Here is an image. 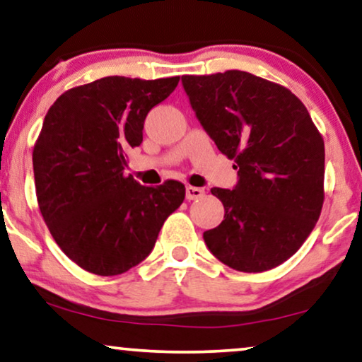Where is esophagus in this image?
<instances>
[{"instance_id":"1","label":"esophagus","mask_w":362,"mask_h":362,"mask_svg":"<svg viewBox=\"0 0 362 362\" xmlns=\"http://www.w3.org/2000/svg\"><path fill=\"white\" fill-rule=\"evenodd\" d=\"M203 195H204V190H203V188L187 185V199H188V202H192V199H198V198H202Z\"/></svg>"}]
</instances>
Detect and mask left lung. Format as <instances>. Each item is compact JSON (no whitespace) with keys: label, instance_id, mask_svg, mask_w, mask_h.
I'll list each match as a JSON object with an SVG mask.
<instances>
[{"label":"left lung","instance_id":"left-lung-1","mask_svg":"<svg viewBox=\"0 0 362 362\" xmlns=\"http://www.w3.org/2000/svg\"><path fill=\"white\" fill-rule=\"evenodd\" d=\"M192 109L216 146L234 159V190L211 188L224 219L203 234L224 265L262 273L300 249L320 218L325 146L305 105L255 74L182 76Z\"/></svg>","mask_w":362,"mask_h":362}]
</instances>
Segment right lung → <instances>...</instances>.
<instances>
[{
	"label": "right lung",
	"mask_w": 362,
	"mask_h": 362,
	"mask_svg": "<svg viewBox=\"0 0 362 362\" xmlns=\"http://www.w3.org/2000/svg\"><path fill=\"white\" fill-rule=\"evenodd\" d=\"M179 79L107 76L68 89L47 112L32 153L37 202L58 247L86 272L115 276L141 263L185 199L180 182L154 188L125 175L148 112Z\"/></svg>",
	"instance_id": "add662e5"
}]
</instances>
